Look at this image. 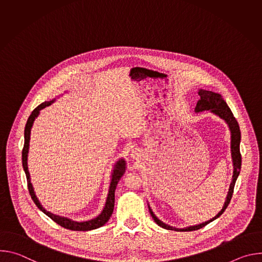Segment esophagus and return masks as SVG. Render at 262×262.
Returning a JSON list of instances; mask_svg holds the SVG:
<instances>
[{
    "mask_svg": "<svg viewBox=\"0 0 262 262\" xmlns=\"http://www.w3.org/2000/svg\"><path fill=\"white\" fill-rule=\"evenodd\" d=\"M132 156H133V158H137V157H138V152L133 150V154H132Z\"/></svg>",
    "mask_w": 262,
    "mask_h": 262,
    "instance_id": "obj_1",
    "label": "esophagus"
}]
</instances>
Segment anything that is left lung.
<instances>
[{"instance_id":"left-lung-1","label":"left lung","mask_w":262,"mask_h":262,"mask_svg":"<svg viewBox=\"0 0 262 262\" xmlns=\"http://www.w3.org/2000/svg\"><path fill=\"white\" fill-rule=\"evenodd\" d=\"M200 99L197 102V105L195 107V112H202L205 110H210L212 113H214L215 115H217L219 117H221L222 119L225 120L231 130V156H232V160H233V166H234V170H233V176H232V181L230 184L229 188V192L225 201V204H224L222 210L211 220L200 224V225H196V226H191V227H186V228H182V229H177V228H173L167 224L163 223L162 221H160L155 213L152 212V210L149 207V211H150V214L152 216V219L155 220V222L158 224L159 226L168 229V230H175V231H193V230H198L204 226H206L208 223L212 222L213 220L217 219L225 209L227 208L228 204L230 203V200L232 198V194H233V190H234V184L235 181L239 175V171H241V166H242V155L239 151V143H241V129L238 126V123L235 119V117L233 116L232 112L230 110V107L227 105L226 101L223 99L222 95L219 93H214L211 91H206V90H199L198 92Z\"/></svg>"}]
</instances>
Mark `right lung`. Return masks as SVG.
<instances>
[{"label":"right lung","instance_id":"obj_1","mask_svg":"<svg viewBox=\"0 0 262 262\" xmlns=\"http://www.w3.org/2000/svg\"><path fill=\"white\" fill-rule=\"evenodd\" d=\"M53 101H45L41 104H39L37 107H35L32 112V114L29 116L26 127H25V144H24V148H23V154H21V158H23V167L27 176V182H28V189H29V193L31 195L32 200L34 201V203L36 204V206L38 207L42 212H45L48 216H50L54 222H56L58 225H60L61 227H64L66 229L69 230H73V231H88V230H92V229H96L98 227H101L102 225L108 221V219L111 217L112 213H113L114 210V203H115V190L118 181L120 180V178L122 177L124 171H125V162L123 160L119 161L113 171V175H112V180H111V184H110V190H108V195L106 198V202H105V206L103 208V210L101 211V213L90 221L87 222H73L69 219L66 217H61L58 215H55L49 211H47L39 203L38 199L36 198L35 194H34V190L32 183L30 182V174L28 171V165H27V161H28V151H29V143H30V134H31V127L33 125V122L35 120V118L38 116L39 111L48 105H50Z\"/></svg>","mask_w":262,"mask_h":262}]
</instances>
